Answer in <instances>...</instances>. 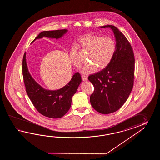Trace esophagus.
<instances>
[{
    "label": "esophagus",
    "instance_id": "1",
    "mask_svg": "<svg viewBox=\"0 0 160 160\" xmlns=\"http://www.w3.org/2000/svg\"><path fill=\"white\" fill-rule=\"evenodd\" d=\"M82 80L83 81H87L88 80V77L86 76V75H82Z\"/></svg>",
    "mask_w": 160,
    "mask_h": 160
}]
</instances>
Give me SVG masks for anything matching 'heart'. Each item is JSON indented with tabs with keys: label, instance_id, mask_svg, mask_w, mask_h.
Here are the masks:
<instances>
[{
	"label": "heart",
	"instance_id": "1",
	"mask_svg": "<svg viewBox=\"0 0 160 160\" xmlns=\"http://www.w3.org/2000/svg\"><path fill=\"white\" fill-rule=\"evenodd\" d=\"M81 48L88 51L87 61L89 62L82 68L81 71L86 74H89L99 69L106 68L112 61L116 50V41L112 37L94 35H86L79 39ZM70 58L72 63L79 68L81 61L78 55V49L72 48Z\"/></svg>",
	"mask_w": 160,
	"mask_h": 160
}]
</instances>
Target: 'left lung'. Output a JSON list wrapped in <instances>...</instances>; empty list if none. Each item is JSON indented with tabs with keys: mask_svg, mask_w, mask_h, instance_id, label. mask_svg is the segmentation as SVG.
Here are the masks:
<instances>
[{
	"mask_svg": "<svg viewBox=\"0 0 160 160\" xmlns=\"http://www.w3.org/2000/svg\"><path fill=\"white\" fill-rule=\"evenodd\" d=\"M100 27H109L113 31L116 50L106 68L88 76L94 88L90 100L96 111L107 114L117 111L128 98L134 84L135 59L129 42L117 27L112 25Z\"/></svg>",
	"mask_w": 160,
	"mask_h": 160,
	"instance_id": "obj_1",
	"label": "left lung"
}]
</instances>
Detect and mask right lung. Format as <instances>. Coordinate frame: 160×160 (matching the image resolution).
<instances>
[{"mask_svg":"<svg viewBox=\"0 0 160 160\" xmlns=\"http://www.w3.org/2000/svg\"><path fill=\"white\" fill-rule=\"evenodd\" d=\"M67 31L66 29L44 31L39 34L32 42L43 37L57 39ZM22 73L26 91L34 107L42 115L51 118H61L68 112L71 107L72 97L82 81L81 75L77 72L63 88L53 91L44 89L34 80L28 72L26 53L22 61Z\"/></svg>","mask_w":160,"mask_h":160,"instance_id":"add662e5","label":"right lung"}]
</instances>
